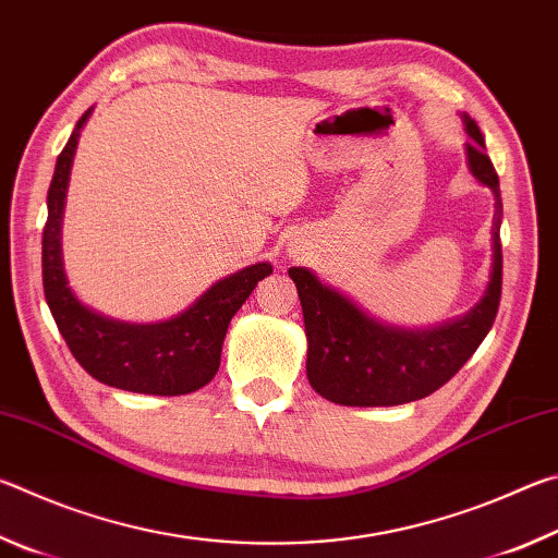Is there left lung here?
<instances>
[{
	"mask_svg": "<svg viewBox=\"0 0 558 558\" xmlns=\"http://www.w3.org/2000/svg\"><path fill=\"white\" fill-rule=\"evenodd\" d=\"M470 143L465 157L472 177L495 194L493 272L483 300L468 315L428 329L384 325L356 302L325 286L313 270L290 268L298 286L307 335V381L323 399L339 405H399L426 399L460 372L483 344L502 295V196L477 122L462 116Z\"/></svg>",
	"mask_w": 558,
	"mask_h": 558,
	"instance_id": "1",
	"label": "left lung"
}]
</instances>
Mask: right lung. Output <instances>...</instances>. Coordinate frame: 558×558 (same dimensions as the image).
Here are the masks:
<instances>
[{
    "label": "right lung",
    "mask_w": 558,
    "mask_h": 558,
    "mask_svg": "<svg viewBox=\"0 0 558 558\" xmlns=\"http://www.w3.org/2000/svg\"><path fill=\"white\" fill-rule=\"evenodd\" d=\"M93 108L75 122L69 143L56 159L49 186V219L44 226L41 270L44 295L71 354L100 384L122 391L182 396L209 384L221 364V347L231 317L239 313L253 288L272 272L270 263H256L223 278L167 323L135 325L96 313L73 295L63 270L61 226L65 189L78 147L81 130Z\"/></svg>",
    "instance_id": "obj_1"
}]
</instances>
